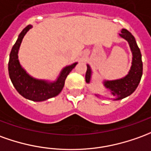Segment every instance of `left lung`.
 <instances>
[{
  "label": "left lung",
  "mask_w": 151,
  "mask_h": 151,
  "mask_svg": "<svg viewBox=\"0 0 151 151\" xmlns=\"http://www.w3.org/2000/svg\"><path fill=\"white\" fill-rule=\"evenodd\" d=\"M119 36L122 38L126 40L128 43L132 51V65L127 75L119 79L103 81L104 86L107 90L109 91L110 94L114 96L113 101H119L133 93L140 83L143 71L142 54L135 37L127 29H122ZM86 66L87 69L86 73V82L87 83H90L92 76V69L89 65H86ZM96 96L97 97L100 96L99 94H96Z\"/></svg>",
  "instance_id": "obj_1"
}]
</instances>
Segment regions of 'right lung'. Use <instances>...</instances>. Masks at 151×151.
<instances>
[{
  "instance_id": "obj_1",
  "label": "right lung",
  "mask_w": 151,
  "mask_h": 151,
  "mask_svg": "<svg viewBox=\"0 0 151 151\" xmlns=\"http://www.w3.org/2000/svg\"><path fill=\"white\" fill-rule=\"evenodd\" d=\"M32 28V25L27 26L18 37L9 54L8 71L9 78L17 91L28 100L38 102L55 97L60 93L67 76L78 62L64 67L55 81L36 78L30 75L20 65L18 55L24 37Z\"/></svg>"
}]
</instances>
